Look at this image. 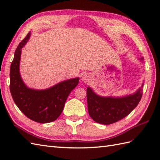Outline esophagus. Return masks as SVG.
<instances>
[{
  "instance_id": "esophagus-1",
  "label": "esophagus",
  "mask_w": 160,
  "mask_h": 160,
  "mask_svg": "<svg viewBox=\"0 0 160 160\" xmlns=\"http://www.w3.org/2000/svg\"><path fill=\"white\" fill-rule=\"evenodd\" d=\"M89 78H90V75L89 73H84L82 75V81H84V82H87L88 80H89Z\"/></svg>"
}]
</instances>
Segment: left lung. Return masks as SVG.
<instances>
[{"mask_svg":"<svg viewBox=\"0 0 160 160\" xmlns=\"http://www.w3.org/2000/svg\"><path fill=\"white\" fill-rule=\"evenodd\" d=\"M140 60H143L141 58ZM142 83L136 92L123 97L98 96L91 87L87 89L88 111L90 117L97 123L111 124L131 113L138 106L142 96Z\"/></svg>","mask_w":160,"mask_h":160,"instance_id":"obj_1","label":"left lung"}]
</instances>
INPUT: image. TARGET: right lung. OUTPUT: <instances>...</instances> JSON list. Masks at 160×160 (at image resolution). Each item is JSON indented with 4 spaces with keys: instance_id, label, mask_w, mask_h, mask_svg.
<instances>
[{
    "instance_id": "add662e5",
    "label": "right lung",
    "mask_w": 160,
    "mask_h": 160,
    "mask_svg": "<svg viewBox=\"0 0 160 160\" xmlns=\"http://www.w3.org/2000/svg\"><path fill=\"white\" fill-rule=\"evenodd\" d=\"M30 36L29 32L16 49L10 67V92L16 106L30 120L49 123L60 115L69 93L79 82V78L62 81L43 90L29 88L22 80L19 67L21 49Z\"/></svg>"
}]
</instances>
